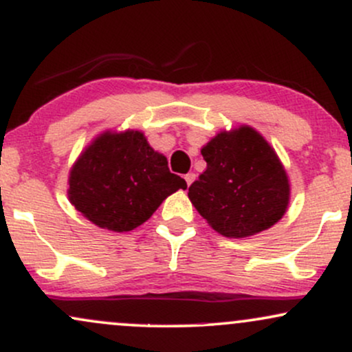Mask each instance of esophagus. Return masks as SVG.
I'll list each match as a JSON object with an SVG mask.
<instances>
[{
    "instance_id": "1",
    "label": "esophagus",
    "mask_w": 352,
    "mask_h": 352,
    "mask_svg": "<svg viewBox=\"0 0 352 352\" xmlns=\"http://www.w3.org/2000/svg\"><path fill=\"white\" fill-rule=\"evenodd\" d=\"M193 180H195V173H193V172H190V173H187V175H185V182H187L188 187L192 185Z\"/></svg>"
}]
</instances>
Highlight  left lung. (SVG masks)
Instances as JSON below:
<instances>
[{"instance_id": "8db88e82", "label": "left lung", "mask_w": 352, "mask_h": 352, "mask_svg": "<svg viewBox=\"0 0 352 352\" xmlns=\"http://www.w3.org/2000/svg\"><path fill=\"white\" fill-rule=\"evenodd\" d=\"M207 168L188 188L197 212L220 235L246 238L288 210L289 179L268 140L250 125L221 131L201 147Z\"/></svg>"}]
</instances>
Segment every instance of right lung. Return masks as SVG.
I'll return each mask as SVG.
<instances>
[{
  "mask_svg": "<svg viewBox=\"0 0 352 352\" xmlns=\"http://www.w3.org/2000/svg\"><path fill=\"white\" fill-rule=\"evenodd\" d=\"M67 197L89 221L111 232H131L187 182L168 170L140 131L99 134L71 167Z\"/></svg>",
  "mask_w": 352,
  "mask_h": 352,
  "instance_id": "obj_1",
  "label": "right lung"
}]
</instances>
